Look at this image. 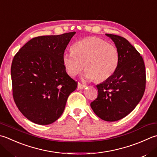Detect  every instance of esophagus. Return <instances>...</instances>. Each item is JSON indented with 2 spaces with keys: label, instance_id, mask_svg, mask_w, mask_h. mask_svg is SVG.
I'll use <instances>...</instances> for the list:
<instances>
[{
  "label": "esophagus",
  "instance_id": "1",
  "mask_svg": "<svg viewBox=\"0 0 157 157\" xmlns=\"http://www.w3.org/2000/svg\"><path fill=\"white\" fill-rule=\"evenodd\" d=\"M86 86H85L84 84H82L81 83H79V82L78 83V88L79 89V90H82V89H84V88H86Z\"/></svg>",
  "mask_w": 157,
  "mask_h": 157
}]
</instances>
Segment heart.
Instances as JSON below:
<instances>
[{
  "label": "heart",
  "instance_id": "heart-1",
  "mask_svg": "<svg viewBox=\"0 0 157 157\" xmlns=\"http://www.w3.org/2000/svg\"><path fill=\"white\" fill-rule=\"evenodd\" d=\"M63 62L70 76L78 75L84 66L86 79L101 82L109 79L117 69L119 52L114 45L90 36L76 42L72 50L64 52Z\"/></svg>",
  "mask_w": 157,
  "mask_h": 157
}]
</instances>
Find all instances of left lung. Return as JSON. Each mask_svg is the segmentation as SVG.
I'll return each instance as SVG.
<instances>
[{
  "label": "left lung",
  "instance_id": "1",
  "mask_svg": "<svg viewBox=\"0 0 157 157\" xmlns=\"http://www.w3.org/2000/svg\"><path fill=\"white\" fill-rule=\"evenodd\" d=\"M119 52V63L112 77L97 85L98 96L90 103L97 116L114 122L127 116L142 99L146 88V69L142 57L122 36L105 34Z\"/></svg>",
  "mask_w": 157,
  "mask_h": 157
}]
</instances>
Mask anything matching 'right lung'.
<instances>
[{
  "mask_svg": "<svg viewBox=\"0 0 157 157\" xmlns=\"http://www.w3.org/2000/svg\"><path fill=\"white\" fill-rule=\"evenodd\" d=\"M75 32L30 39L15 55L11 75L13 97L21 113L35 124L53 123L62 115L78 82L67 74L64 50Z\"/></svg>",
  "mask_w": 157,
  "mask_h": 157,
  "instance_id": "right-lung-1",
  "label": "right lung"
}]
</instances>
